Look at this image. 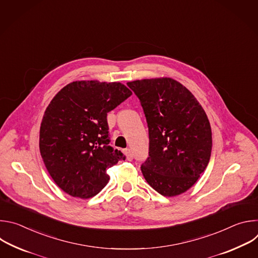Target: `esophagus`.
Masks as SVG:
<instances>
[{"label":"esophagus","mask_w":258,"mask_h":258,"mask_svg":"<svg viewBox=\"0 0 258 258\" xmlns=\"http://www.w3.org/2000/svg\"><path fill=\"white\" fill-rule=\"evenodd\" d=\"M124 154H125V156H126V159L127 160H133V158H134V156H133V153H132V150L131 149H125V151H124Z\"/></svg>","instance_id":"obj_1"}]
</instances>
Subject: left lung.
I'll list each match as a JSON object with an SVG mask.
<instances>
[{
    "label": "left lung",
    "mask_w": 258,
    "mask_h": 258,
    "mask_svg": "<svg viewBox=\"0 0 258 258\" xmlns=\"http://www.w3.org/2000/svg\"><path fill=\"white\" fill-rule=\"evenodd\" d=\"M140 99L149 130V157L141 170L165 197L189 190L208 165L212 137L202 106L169 78L127 83Z\"/></svg>",
    "instance_id": "1"
}]
</instances>
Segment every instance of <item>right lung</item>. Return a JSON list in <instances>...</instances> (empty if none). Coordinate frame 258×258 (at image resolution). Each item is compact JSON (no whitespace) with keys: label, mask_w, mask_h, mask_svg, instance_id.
<instances>
[{"label":"right lung","mask_w":258,"mask_h":258,"mask_svg":"<svg viewBox=\"0 0 258 258\" xmlns=\"http://www.w3.org/2000/svg\"><path fill=\"white\" fill-rule=\"evenodd\" d=\"M132 92L120 83L79 81L65 86L47 107L40 130V151L56 185L87 199L109 180L107 169L125 156L109 146L107 113Z\"/></svg>","instance_id":"obj_1"}]
</instances>
